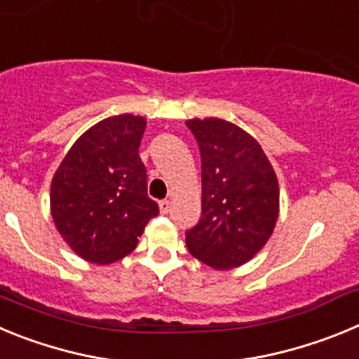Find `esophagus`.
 <instances>
[{
    "mask_svg": "<svg viewBox=\"0 0 359 359\" xmlns=\"http://www.w3.org/2000/svg\"><path fill=\"white\" fill-rule=\"evenodd\" d=\"M169 210H170V199H163V201H160V212H161V214H167Z\"/></svg>",
    "mask_w": 359,
    "mask_h": 359,
    "instance_id": "34e87169",
    "label": "esophagus"
}]
</instances>
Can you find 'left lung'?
I'll return each mask as SVG.
<instances>
[{"mask_svg":"<svg viewBox=\"0 0 359 359\" xmlns=\"http://www.w3.org/2000/svg\"><path fill=\"white\" fill-rule=\"evenodd\" d=\"M201 152V219L187 248L214 269L243 266L264 248L278 219V182L259 142L236 123L192 118Z\"/></svg>","mask_w":359,"mask_h":359,"instance_id":"1","label":"left lung"}]
</instances>
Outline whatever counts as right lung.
<instances>
[{"instance_id":"right-lung-1","label":"right lung","mask_w":359,"mask_h":359,"mask_svg":"<svg viewBox=\"0 0 359 359\" xmlns=\"http://www.w3.org/2000/svg\"><path fill=\"white\" fill-rule=\"evenodd\" d=\"M145 123L144 116L129 113L95 123L53 174V223L84 261L111 264L123 259L136 248L145 224L158 215L138 154Z\"/></svg>"}]
</instances>
